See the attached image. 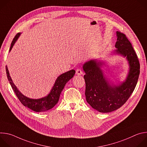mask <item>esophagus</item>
Returning a JSON list of instances; mask_svg holds the SVG:
<instances>
[{
	"instance_id": "34e87169",
	"label": "esophagus",
	"mask_w": 147,
	"mask_h": 147,
	"mask_svg": "<svg viewBox=\"0 0 147 147\" xmlns=\"http://www.w3.org/2000/svg\"><path fill=\"white\" fill-rule=\"evenodd\" d=\"M82 73H83V72L81 69H78L76 70V74L77 75H81V74H82Z\"/></svg>"
}]
</instances>
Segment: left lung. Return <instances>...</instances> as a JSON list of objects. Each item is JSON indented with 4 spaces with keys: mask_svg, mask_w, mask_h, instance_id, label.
Segmentation results:
<instances>
[{
    "mask_svg": "<svg viewBox=\"0 0 147 147\" xmlns=\"http://www.w3.org/2000/svg\"><path fill=\"white\" fill-rule=\"evenodd\" d=\"M117 41L114 53L126 59L129 72L124 81L116 86L103 75L101 69L103 62L91 60L83 65L86 74L85 95L87 102L99 112L108 113L120 108L134 91L140 74V63L130 42L125 35L117 31Z\"/></svg>",
    "mask_w": 147,
    "mask_h": 147,
    "instance_id": "8db88e82",
    "label": "left lung"
}]
</instances>
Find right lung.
<instances>
[{"instance_id":"add662e5","label":"right lung","mask_w":147,"mask_h":147,"mask_svg":"<svg viewBox=\"0 0 147 147\" xmlns=\"http://www.w3.org/2000/svg\"><path fill=\"white\" fill-rule=\"evenodd\" d=\"M21 33L16 34L15 37L12 40L11 46L10 48L9 52L11 50L13 45H14L16 40L18 39ZM6 70L8 80L10 85L15 92L17 97L20 100L24 107L28 108L34 112H41L48 111L53 108L59 101L60 95L64 88L66 84L72 78L75 74L76 71L74 70H71L65 73H63L60 75L56 79L55 84L52 87L50 93L46 96L39 98V99H31L21 93L17 89L16 86L13 83L7 69V66H6Z\"/></svg>"}]
</instances>
